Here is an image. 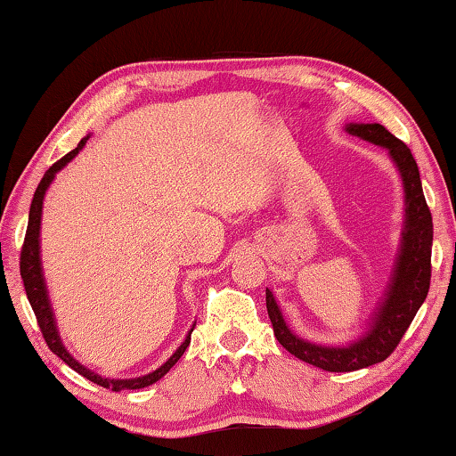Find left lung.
I'll list each match as a JSON object with an SVG mask.
<instances>
[{
	"instance_id": "1",
	"label": "left lung",
	"mask_w": 456,
	"mask_h": 456,
	"mask_svg": "<svg viewBox=\"0 0 456 456\" xmlns=\"http://www.w3.org/2000/svg\"><path fill=\"white\" fill-rule=\"evenodd\" d=\"M350 134L364 138L368 142L388 149L404 181L406 192V225L400 249L395 280L386 293L380 312L376 314L368 334L350 344L348 348H328L299 339L285 326L280 307L272 291L265 289L269 320L273 323V334L285 350L293 356L318 366L328 372H354L384 362L396 350L400 339L406 334L416 312L427 299L430 288V253H432V215L424 199L419 165L408 146L390 134L382 125H350Z\"/></svg>"
}]
</instances>
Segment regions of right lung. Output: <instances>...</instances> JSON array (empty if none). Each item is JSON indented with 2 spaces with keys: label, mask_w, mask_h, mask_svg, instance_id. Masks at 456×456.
Masks as SVG:
<instances>
[{
  "label": "right lung",
  "mask_w": 456,
  "mask_h": 456,
  "mask_svg": "<svg viewBox=\"0 0 456 456\" xmlns=\"http://www.w3.org/2000/svg\"><path fill=\"white\" fill-rule=\"evenodd\" d=\"M88 136L82 138L76 146L74 151H70L66 154V157H61L60 160H56L45 175L42 176L40 184H37V189L34 192V199H32V207H29V219H28V229H26V237H24V245H21V253H20V273H21V280H24V288H26V296L29 299V305H32V310L36 314V320H37V326L42 330V336L45 339V344H48V348L56 354L58 358H61L66 362L68 366L76 372L82 374L84 378H88L90 382H94L98 386H104V388H110L114 392H120V390H138V388H144V386H151L157 380H160L168 370H171L179 358L183 356V352L187 350V346L191 342V334L187 336V339L179 346V350H176L171 358H168L163 366L159 370H154V372L146 374L142 378H133V380H110V378H102L94 372H90L88 368H84L82 364H78L70 354L66 352L64 346L60 342V336H58V330H56V323H53V315L50 310V302H48V293H45V285H44V275H42V265H40V219H42V203H44V195H45V189L50 187V183L53 179V175H56L60 168H64L70 160L76 157L82 151V146L86 144ZM192 331V330H191Z\"/></svg>",
  "instance_id": "right-lung-1"
}]
</instances>
